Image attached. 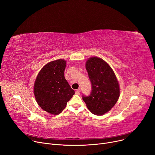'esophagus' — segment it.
Returning a JSON list of instances; mask_svg holds the SVG:
<instances>
[{"instance_id": "34e87169", "label": "esophagus", "mask_w": 155, "mask_h": 155, "mask_svg": "<svg viewBox=\"0 0 155 155\" xmlns=\"http://www.w3.org/2000/svg\"><path fill=\"white\" fill-rule=\"evenodd\" d=\"M75 94L77 95L80 94V89H77V90L75 91Z\"/></svg>"}]
</instances>
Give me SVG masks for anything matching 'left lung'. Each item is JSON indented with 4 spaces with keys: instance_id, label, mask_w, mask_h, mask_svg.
Wrapping results in <instances>:
<instances>
[{
    "instance_id": "1",
    "label": "left lung",
    "mask_w": 155,
    "mask_h": 155,
    "mask_svg": "<svg viewBox=\"0 0 155 155\" xmlns=\"http://www.w3.org/2000/svg\"><path fill=\"white\" fill-rule=\"evenodd\" d=\"M85 66L92 91L88 96L83 95L82 99L94 114H104L114 106L119 97L117 78L109 65L97 57L89 58Z\"/></svg>"
}]
</instances>
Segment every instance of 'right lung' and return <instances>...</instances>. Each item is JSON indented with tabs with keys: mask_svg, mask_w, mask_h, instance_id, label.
Wrapping results in <instances>:
<instances>
[{
	"mask_svg": "<svg viewBox=\"0 0 155 155\" xmlns=\"http://www.w3.org/2000/svg\"><path fill=\"white\" fill-rule=\"evenodd\" d=\"M66 61L57 60L47 63L36 77L34 93L37 103L44 110L56 115L65 108L75 94L64 76Z\"/></svg>",
	"mask_w": 155,
	"mask_h": 155,
	"instance_id": "obj_1",
	"label": "right lung"
}]
</instances>
